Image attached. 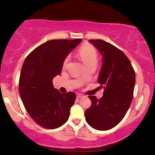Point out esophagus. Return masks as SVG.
I'll return each instance as SVG.
<instances>
[{
  "mask_svg": "<svg viewBox=\"0 0 155 155\" xmlns=\"http://www.w3.org/2000/svg\"><path fill=\"white\" fill-rule=\"evenodd\" d=\"M77 98L78 99H80V98H82V97H83V95H82V94H77Z\"/></svg>",
  "mask_w": 155,
  "mask_h": 155,
  "instance_id": "obj_1",
  "label": "esophagus"
}]
</instances>
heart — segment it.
Listing matches in <instances>:
<instances>
[{"label": "heart", "instance_id": "1", "mask_svg": "<svg viewBox=\"0 0 155 155\" xmlns=\"http://www.w3.org/2000/svg\"><path fill=\"white\" fill-rule=\"evenodd\" d=\"M79 56L87 67L90 65L96 64L97 61V53L95 48L90 44H84L80 48ZM70 57L67 56L63 61V66L65 68L68 63Z\"/></svg>", "mask_w": 155, "mask_h": 155}]
</instances>
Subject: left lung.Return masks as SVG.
Segmentation results:
<instances>
[{
  "label": "left lung",
  "instance_id": "obj_1",
  "mask_svg": "<svg viewBox=\"0 0 155 155\" xmlns=\"http://www.w3.org/2000/svg\"><path fill=\"white\" fill-rule=\"evenodd\" d=\"M90 42L102 56L98 82L104 90L99 99L89 96L92 105L84 111V116L92 128L107 130L121 121L130 107L135 73L130 61L122 51L101 39H92Z\"/></svg>",
  "mask_w": 155,
  "mask_h": 155
}]
</instances>
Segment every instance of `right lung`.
<instances>
[{"instance_id":"add662e5","label":"right lung","mask_w":155,"mask_h":155,"mask_svg":"<svg viewBox=\"0 0 155 155\" xmlns=\"http://www.w3.org/2000/svg\"><path fill=\"white\" fill-rule=\"evenodd\" d=\"M81 41L50 40L34 49L24 61L19 92L27 113L43 128H58L68 119L76 95L73 92L61 93L54 87L52 80L60 75L63 61Z\"/></svg>"}]
</instances>
